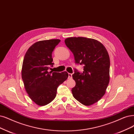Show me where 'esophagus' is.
<instances>
[{"instance_id":"34e87169","label":"esophagus","mask_w":134,"mask_h":134,"mask_svg":"<svg viewBox=\"0 0 134 134\" xmlns=\"http://www.w3.org/2000/svg\"><path fill=\"white\" fill-rule=\"evenodd\" d=\"M72 78V73H68V78L71 79Z\"/></svg>"}]
</instances>
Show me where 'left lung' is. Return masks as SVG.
<instances>
[{
  "label": "left lung",
  "instance_id": "1",
  "mask_svg": "<svg viewBox=\"0 0 134 134\" xmlns=\"http://www.w3.org/2000/svg\"><path fill=\"white\" fill-rule=\"evenodd\" d=\"M64 42L72 52L76 63L84 64V71L72 75L76 86L73 96L82 104L90 106L105 94L110 80V58L103 44L93 38L68 37Z\"/></svg>",
  "mask_w": 134,
  "mask_h": 134
}]
</instances>
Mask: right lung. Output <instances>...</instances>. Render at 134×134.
<instances>
[{"mask_svg":"<svg viewBox=\"0 0 134 134\" xmlns=\"http://www.w3.org/2000/svg\"><path fill=\"white\" fill-rule=\"evenodd\" d=\"M60 41L51 39L36 42L25 55L21 70L25 89L30 98L38 105L51 103L56 96L57 87L68 77L66 71L48 72L53 64L52 53Z\"/></svg>","mask_w":134,"mask_h":134,"instance_id":"right-lung-1","label":"right lung"}]
</instances>
